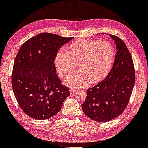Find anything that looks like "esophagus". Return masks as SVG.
Returning a JSON list of instances; mask_svg holds the SVG:
<instances>
[{"mask_svg": "<svg viewBox=\"0 0 148 148\" xmlns=\"http://www.w3.org/2000/svg\"><path fill=\"white\" fill-rule=\"evenodd\" d=\"M76 91V90L75 88H71L69 89V92L71 94H73V93Z\"/></svg>", "mask_w": 148, "mask_h": 148, "instance_id": "34e87169", "label": "esophagus"}]
</instances>
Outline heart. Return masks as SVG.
<instances>
[{"mask_svg": "<svg viewBox=\"0 0 148 148\" xmlns=\"http://www.w3.org/2000/svg\"><path fill=\"white\" fill-rule=\"evenodd\" d=\"M58 53L55 66L62 79L77 72L65 81L69 86L82 88L95 85L104 79L112 67L114 49L110 42L91 39L76 40Z\"/></svg>", "mask_w": 148, "mask_h": 148, "instance_id": "obj_1", "label": "heart"}]
</instances>
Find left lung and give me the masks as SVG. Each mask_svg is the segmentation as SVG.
<instances>
[{
    "mask_svg": "<svg viewBox=\"0 0 148 148\" xmlns=\"http://www.w3.org/2000/svg\"><path fill=\"white\" fill-rule=\"evenodd\" d=\"M110 36L117 49L113 66L105 79L87 90L82 104L85 114L98 122H106L121 114L128 105L135 82L130 52L121 39Z\"/></svg>",
    "mask_w": 148,
    "mask_h": 148,
    "instance_id": "1",
    "label": "left lung"
}]
</instances>
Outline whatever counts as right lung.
<instances>
[{
    "label": "right lung",
    "mask_w": 148,
    "mask_h": 148,
    "mask_svg": "<svg viewBox=\"0 0 148 148\" xmlns=\"http://www.w3.org/2000/svg\"><path fill=\"white\" fill-rule=\"evenodd\" d=\"M73 38L44 32L26 41L15 58L12 85L18 104L36 120L53 117L70 95L56 75L57 52Z\"/></svg>",
    "instance_id": "add662e5"
}]
</instances>
